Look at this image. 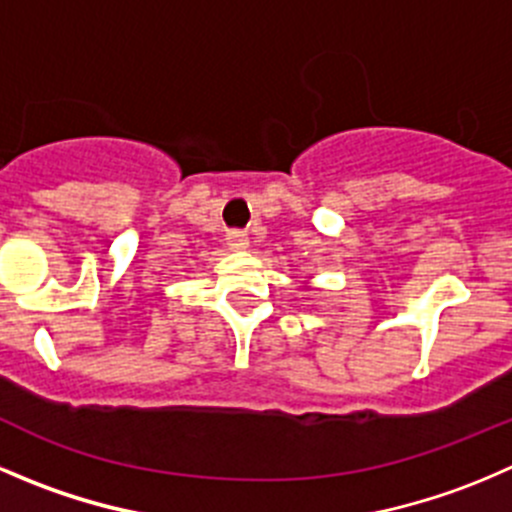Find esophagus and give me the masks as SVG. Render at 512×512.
Returning a JSON list of instances; mask_svg holds the SVG:
<instances>
[{"label":"esophagus","instance_id":"esophagus-1","mask_svg":"<svg viewBox=\"0 0 512 512\" xmlns=\"http://www.w3.org/2000/svg\"><path fill=\"white\" fill-rule=\"evenodd\" d=\"M225 242L232 252H242V250H247V245H250V237L240 230H232V232H227Z\"/></svg>","mask_w":512,"mask_h":512}]
</instances>
